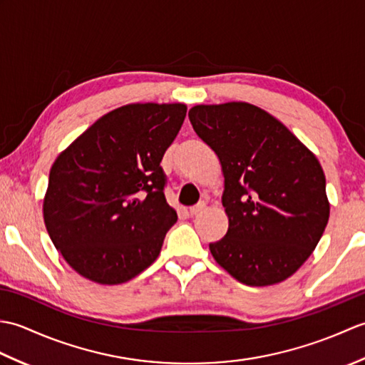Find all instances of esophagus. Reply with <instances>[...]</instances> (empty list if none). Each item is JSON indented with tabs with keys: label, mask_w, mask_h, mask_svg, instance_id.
I'll return each instance as SVG.
<instances>
[{
	"label": "esophagus",
	"mask_w": 365,
	"mask_h": 365,
	"mask_svg": "<svg viewBox=\"0 0 365 365\" xmlns=\"http://www.w3.org/2000/svg\"><path fill=\"white\" fill-rule=\"evenodd\" d=\"M204 210H205V204H204V202H199L197 205L190 208V215H191V216H196V215H199V213H202Z\"/></svg>",
	"instance_id": "obj_1"
}]
</instances>
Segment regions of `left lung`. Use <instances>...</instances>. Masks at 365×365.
<instances>
[{
	"label": "left lung",
	"mask_w": 365,
	"mask_h": 365,
	"mask_svg": "<svg viewBox=\"0 0 365 365\" xmlns=\"http://www.w3.org/2000/svg\"><path fill=\"white\" fill-rule=\"evenodd\" d=\"M188 118L218 155L229 229L210 252L237 281L273 285L297 273L329 220L327 178L315 155L262 108L196 105Z\"/></svg>",
	"instance_id": "8db88e82"
}]
</instances>
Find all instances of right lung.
Wrapping results in <instances>:
<instances>
[{
    "label": "right lung",
    "mask_w": 365,
    "mask_h": 365,
    "mask_svg": "<svg viewBox=\"0 0 365 365\" xmlns=\"http://www.w3.org/2000/svg\"><path fill=\"white\" fill-rule=\"evenodd\" d=\"M183 103H130L102 115L58 155L43 197L54 247L76 273L123 284L157 260L177 213L160 163Z\"/></svg>",
    "instance_id": "1"
}]
</instances>
